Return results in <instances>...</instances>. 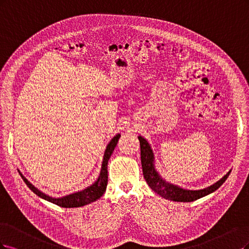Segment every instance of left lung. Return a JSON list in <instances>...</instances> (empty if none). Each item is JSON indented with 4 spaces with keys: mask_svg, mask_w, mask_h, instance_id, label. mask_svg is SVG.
<instances>
[{
    "mask_svg": "<svg viewBox=\"0 0 249 249\" xmlns=\"http://www.w3.org/2000/svg\"><path fill=\"white\" fill-rule=\"evenodd\" d=\"M140 140V146H141V160H142V174L143 178H145L148 185L151 189L155 191L157 195L162 196L166 199L175 200V202H194L200 197L212 194L215 190H217L223 182L226 181L229 177L231 171L221 178L218 182H216L213 185L207 187L205 189L200 190H188L183 189L177 185H173V184L165 182L158 173L155 171L154 167V155L153 152L151 150L149 142L139 136Z\"/></svg>",
    "mask_w": 249,
    "mask_h": 249,
    "instance_id": "left-lung-1",
    "label": "left lung"
}]
</instances>
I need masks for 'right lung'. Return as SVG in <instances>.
Segmentation results:
<instances>
[{
    "instance_id": "obj_1",
    "label": "right lung",
    "mask_w": 249,
    "mask_h": 249,
    "mask_svg": "<svg viewBox=\"0 0 249 249\" xmlns=\"http://www.w3.org/2000/svg\"><path fill=\"white\" fill-rule=\"evenodd\" d=\"M120 134H117L115 138L109 142V143L107 147L106 152H104V157H103V161H102V166H101V172L99 175V178L97 179L93 185L87 187L86 189L75 192V194H71L69 196H63V197H52L50 196H46L43 192H41L40 190H38L34 185L32 184L22 176V174H20V177L22 178V180L25 181V183L28 185V187L36 194L38 196L42 197L49 202L58 205L60 207L63 208H77V207H83L85 205H89L93 202H95L96 199H98L102 196V195L104 194V191L107 189V163L108 160L113 154V151L115 150L118 141L120 139Z\"/></svg>"
}]
</instances>
